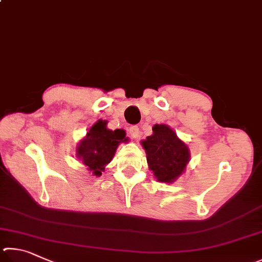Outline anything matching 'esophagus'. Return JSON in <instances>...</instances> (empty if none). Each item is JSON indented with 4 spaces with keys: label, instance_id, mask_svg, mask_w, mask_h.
Here are the masks:
<instances>
[{
    "label": "esophagus",
    "instance_id": "34e87169",
    "mask_svg": "<svg viewBox=\"0 0 262 262\" xmlns=\"http://www.w3.org/2000/svg\"><path fill=\"white\" fill-rule=\"evenodd\" d=\"M128 135L131 136V138L137 139L140 136V130L138 126H131L130 130H128Z\"/></svg>",
    "mask_w": 262,
    "mask_h": 262
}]
</instances>
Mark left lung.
I'll return each instance as SVG.
<instances>
[{
  "label": "left lung",
  "instance_id": "1",
  "mask_svg": "<svg viewBox=\"0 0 262 262\" xmlns=\"http://www.w3.org/2000/svg\"><path fill=\"white\" fill-rule=\"evenodd\" d=\"M153 135L141 140L149 170L159 182L170 184L185 171L190 149L167 124H155Z\"/></svg>",
  "mask_w": 262,
  "mask_h": 262
}]
</instances>
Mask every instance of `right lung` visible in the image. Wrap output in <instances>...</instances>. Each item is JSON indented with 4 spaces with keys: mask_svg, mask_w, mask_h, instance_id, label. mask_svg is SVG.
<instances>
[{
    "mask_svg": "<svg viewBox=\"0 0 262 262\" xmlns=\"http://www.w3.org/2000/svg\"><path fill=\"white\" fill-rule=\"evenodd\" d=\"M107 121L99 119L82 138L76 147V158L81 161L87 170L93 176L100 177L104 167L112 161L118 145L126 143V134L124 130H110Z\"/></svg>",
    "mask_w": 262,
    "mask_h": 262,
    "instance_id": "1",
    "label": "right lung"
}]
</instances>
